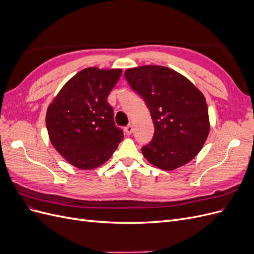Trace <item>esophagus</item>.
<instances>
[{"label":"esophagus","mask_w":254,"mask_h":254,"mask_svg":"<svg viewBox=\"0 0 254 254\" xmlns=\"http://www.w3.org/2000/svg\"><path fill=\"white\" fill-rule=\"evenodd\" d=\"M124 130H125V132H126L127 135H130V134L133 132V126L132 125H128V126H126L124 128Z\"/></svg>","instance_id":"obj_1"}]
</instances>
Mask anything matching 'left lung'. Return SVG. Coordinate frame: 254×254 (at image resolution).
<instances>
[{
  "mask_svg": "<svg viewBox=\"0 0 254 254\" xmlns=\"http://www.w3.org/2000/svg\"><path fill=\"white\" fill-rule=\"evenodd\" d=\"M125 78L144 99L155 125L152 140L142 148L143 156L164 171L193 160L210 132L207 105L199 89L162 65L128 68Z\"/></svg>",
  "mask_w": 254,
  "mask_h": 254,
  "instance_id": "8db88e82",
  "label": "left lung"
}]
</instances>
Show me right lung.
Masks as SVG:
<instances>
[{"label": "right lung", "mask_w": 254, "mask_h": 254, "mask_svg": "<svg viewBox=\"0 0 254 254\" xmlns=\"http://www.w3.org/2000/svg\"><path fill=\"white\" fill-rule=\"evenodd\" d=\"M121 75V68H83L49 106L45 122L50 141L79 170L104 164L124 137L123 130L114 124L113 108L107 101Z\"/></svg>", "instance_id": "right-lung-1"}]
</instances>
